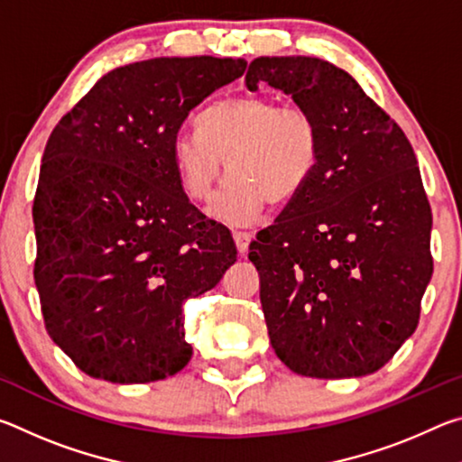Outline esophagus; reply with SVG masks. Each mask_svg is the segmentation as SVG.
<instances>
[{
    "label": "esophagus",
    "mask_w": 462,
    "mask_h": 462,
    "mask_svg": "<svg viewBox=\"0 0 462 462\" xmlns=\"http://www.w3.org/2000/svg\"><path fill=\"white\" fill-rule=\"evenodd\" d=\"M232 236H234V242H236V248L240 250V253H246L248 250V245H250V238H253V234L246 232V230H232Z\"/></svg>",
    "instance_id": "esophagus-1"
}]
</instances>
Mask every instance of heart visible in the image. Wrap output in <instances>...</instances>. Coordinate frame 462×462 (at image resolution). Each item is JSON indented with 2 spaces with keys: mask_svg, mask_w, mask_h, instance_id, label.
Masks as SVG:
<instances>
[{
  "mask_svg": "<svg viewBox=\"0 0 462 462\" xmlns=\"http://www.w3.org/2000/svg\"><path fill=\"white\" fill-rule=\"evenodd\" d=\"M199 132L173 138L179 181L191 199L212 195L226 171L230 179L209 209L226 220L248 224L273 206L291 201L316 173L319 128L301 109L263 96L232 97L209 106Z\"/></svg>",
  "mask_w": 462,
  "mask_h": 462,
  "instance_id": "obj_1",
  "label": "heart"
}]
</instances>
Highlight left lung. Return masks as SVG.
Masks as SVG:
<instances>
[{"label":"left lung","instance_id":"left-lung-1","mask_svg":"<svg viewBox=\"0 0 462 462\" xmlns=\"http://www.w3.org/2000/svg\"><path fill=\"white\" fill-rule=\"evenodd\" d=\"M291 96L319 128V161L275 224L250 242L277 356L297 374L379 371L420 322L432 277V212L408 136L332 62L261 57L246 88Z\"/></svg>","mask_w":462,"mask_h":462}]
</instances>
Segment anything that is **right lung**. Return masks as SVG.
Segmentation results:
<instances>
[{
  "mask_svg": "<svg viewBox=\"0 0 462 462\" xmlns=\"http://www.w3.org/2000/svg\"><path fill=\"white\" fill-rule=\"evenodd\" d=\"M245 59H151L101 77L51 132L34 195L46 332L93 379L151 383L189 363L183 303L236 261L179 181L173 138Z\"/></svg>",
  "mask_w": 462,
  "mask_h": 462,
  "instance_id": "obj_1",
  "label": "right lung"
}]
</instances>
